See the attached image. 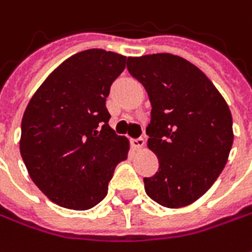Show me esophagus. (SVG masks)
<instances>
[{
    "label": "esophagus",
    "instance_id": "obj_1",
    "mask_svg": "<svg viewBox=\"0 0 252 252\" xmlns=\"http://www.w3.org/2000/svg\"><path fill=\"white\" fill-rule=\"evenodd\" d=\"M131 145L134 146L135 149H142L143 145H145V139H143L142 136H139V138H132V139H131Z\"/></svg>",
    "mask_w": 252,
    "mask_h": 252
}]
</instances>
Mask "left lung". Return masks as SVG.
Here are the masks:
<instances>
[{
	"label": "left lung",
	"instance_id": "8db88e82",
	"mask_svg": "<svg viewBox=\"0 0 252 252\" xmlns=\"http://www.w3.org/2000/svg\"><path fill=\"white\" fill-rule=\"evenodd\" d=\"M126 68L152 104L146 135L159 171L143 178L145 191L166 208L192 204L212 187L229 158V106L208 76L181 57H128Z\"/></svg>",
	"mask_w": 252,
	"mask_h": 252
}]
</instances>
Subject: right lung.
<instances>
[{
    "label": "right lung",
    "instance_id": "right-lung-1",
    "mask_svg": "<svg viewBox=\"0 0 252 252\" xmlns=\"http://www.w3.org/2000/svg\"><path fill=\"white\" fill-rule=\"evenodd\" d=\"M126 57L91 48L69 57L33 94L22 118L21 155L50 201L86 211L101 202L129 143L109 126L111 83Z\"/></svg>",
    "mask_w": 252,
    "mask_h": 252
}]
</instances>
